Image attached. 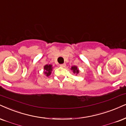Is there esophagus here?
I'll list each match as a JSON object with an SVG mask.
<instances>
[{
  "label": "esophagus",
  "mask_w": 126,
  "mask_h": 126,
  "mask_svg": "<svg viewBox=\"0 0 126 126\" xmlns=\"http://www.w3.org/2000/svg\"><path fill=\"white\" fill-rule=\"evenodd\" d=\"M60 66H61V67H62V68H64V67H65V66H66V64H65V63H63V64H60Z\"/></svg>",
  "instance_id": "1"
}]
</instances>
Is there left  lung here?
I'll list each match as a JSON object with an SVG mask.
<instances>
[{"label": "left lung", "mask_w": 126, "mask_h": 126, "mask_svg": "<svg viewBox=\"0 0 126 126\" xmlns=\"http://www.w3.org/2000/svg\"><path fill=\"white\" fill-rule=\"evenodd\" d=\"M71 69L73 71V72H74V74H79V71L78 68L77 66H72V67H71Z\"/></svg>", "instance_id": "obj_1"}]
</instances>
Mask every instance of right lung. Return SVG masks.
<instances>
[{
    "instance_id": "obj_1",
    "label": "right lung",
    "mask_w": 126,
    "mask_h": 126,
    "mask_svg": "<svg viewBox=\"0 0 126 126\" xmlns=\"http://www.w3.org/2000/svg\"><path fill=\"white\" fill-rule=\"evenodd\" d=\"M44 74H46L47 77H49L51 75V71L52 70V65H46L44 66Z\"/></svg>"
}]
</instances>
